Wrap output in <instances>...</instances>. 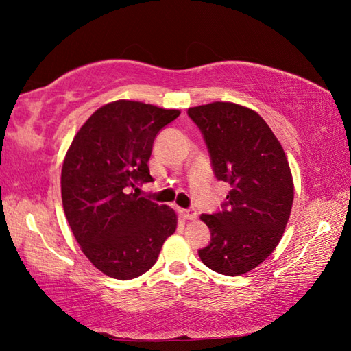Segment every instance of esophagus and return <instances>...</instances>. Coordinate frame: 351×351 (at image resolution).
<instances>
[{
  "mask_svg": "<svg viewBox=\"0 0 351 351\" xmlns=\"http://www.w3.org/2000/svg\"><path fill=\"white\" fill-rule=\"evenodd\" d=\"M181 217L185 220H196L197 219V213L195 210H180Z\"/></svg>",
  "mask_w": 351,
  "mask_h": 351,
  "instance_id": "esophagus-1",
  "label": "esophagus"
}]
</instances>
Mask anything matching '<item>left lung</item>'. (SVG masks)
I'll return each mask as SVG.
<instances>
[{"instance_id": "1", "label": "left lung", "mask_w": 351, "mask_h": 351, "mask_svg": "<svg viewBox=\"0 0 351 351\" xmlns=\"http://www.w3.org/2000/svg\"><path fill=\"white\" fill-rule=\"evenodd\" d=\"M204 134L219 181L229 182L225 210L202 214L211 243L202 263L226 276L256 268L279 244L294 200L291 169L279 140L256 111L234 102L189 108Z\"/></svg>"}]
</instances>
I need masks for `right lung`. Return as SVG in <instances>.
Instances as JSON below:
<instances>
[{
	"label": "right lung",
	"instance_id": "right-lung-1",
	"mask_svg": "<svg viewBox=\"0 0 351 351\" xmlns=\"http://www.w3.org/2000/svg\"><path fill=\"white\" fill-rule=\"evenodd\" d=\"M180 114L138 101L108 102L87 119L66 152V219L84 255L110 278L146 273L176 230L173 210L128 190L152 181L147 161L155 136Z\"/></svg>",
	"mask_w": 351,
	"mask_h": 351
}]
</instances>
